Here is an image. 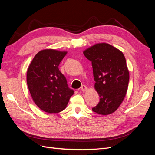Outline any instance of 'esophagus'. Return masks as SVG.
I'll list each match as a JSON object with an SVG mask.
<instances>
[{
    "label": "esophagus",
    "mask_w": 155,
    "mask_h": 155,
    "mask_svg": "<svg viewBox=\"0 0 155 155\" xmlns=\"http://www.w3.org/2000/svg\"><path fill=\"white\" fill-rule=\"evenodd\" d=\"M81 90L83 91V92H85L87 90V87L85 86V85H82L81 87Z\"/></svg>",
    "instance_id": "obj_1"
}]
</instances>
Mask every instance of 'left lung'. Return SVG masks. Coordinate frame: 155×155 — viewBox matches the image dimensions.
Here are the masks:
<instances>
[{"instance_id":"obj_1","label":"left lung","mask_w":155,"mask_h":155,"mask_svg":"<svg viewBox=\"0 0 155 155\" xmlns=\"http://www.w3.org/2000/svg\"><path fill=\"white\" fill-rule=\"evenodd\" d=\"M92 62L94 88L100 102L92 110L101 115L115 112L122 103L127 91L129 72L125 56L109 44L97 43L83 51Z\"/></svg>"}]
</instances>
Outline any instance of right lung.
Here are the masks:
<instances>
[{
	"label": "right lung",
	"instance_id": "right-lung-1",
	"mask_svg": "<svg viewBox=\"0 0 155 155\" xmlns=\"http://www.w3.org/2000/svg\"><path fill=\"white\" fill-rule=\"evenodd\" d=\"M67 54L53 49L41 50L27 70V85L32 99L39 109L48 113L63 110L74 94L58 67Z\"/></svg>",
	"mask_w": 155,
	"mask_h": 155
}]
</instances>
